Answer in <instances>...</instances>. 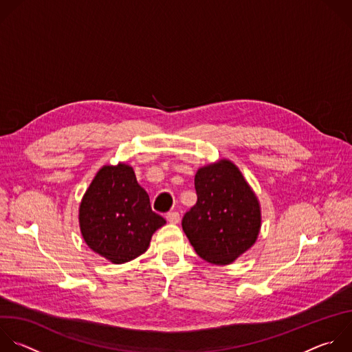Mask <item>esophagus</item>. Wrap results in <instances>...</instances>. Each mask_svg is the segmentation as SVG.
Returning <instances> with one entry per match:
<instances>
[{
	"label": "esophagus",
	"instance_id": "1",
	"mask_svg": "<svg viewBox=\"0 0 352 352\" xmlns=\"http://www.w3.org/2000/svg\"><path fill=\"white\" fill-rule=\"evenodd\" d=\"M166 218H167V221H168L170 223H178V222H179V219H181L179 212H177V211H171V212H168Z\"/></svg>",
	"mask_w": 352,
	"mask_h": 352
}]
</instances>
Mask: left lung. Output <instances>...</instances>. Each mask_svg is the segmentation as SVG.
Returning a JSON list of instances; mask_svg holds the SVG:
<instances>
[{
	"mask_svg": "<svg viewBox=\"0 0 352 352\" xmlns=\"http://www.w3.org/2000/svg\"><path fill=\"white\" fill-rule=\"evenodd\" d=\"M195 189L197 201L182 218L185 235L204 261L232 264L258 238V197L238 166L228 159L200 167Z\"/></svg>",
	"mask_w": 352,
	"mask_h": 352,
	"instance_id": "1",
	"label": "left lung"
}]
</instances>
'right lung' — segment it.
<instances>
[{"mask_svg": "<svg viewBox=\"0 0 352 352\" xmlns=\"http://www.w3.org/2000/svg\"><path fill=\"white\" fill-rule=\"evenodd\" d=\"M78 222L92 252L113 264H124L148 250L166 219L152 211L134 168L119 163L99 168L81 199Z\"/></svg>", "mask_w": 352, "mask_h": 352, "instance_id": "obj_1", "label": "right lung"}]
</instances>
